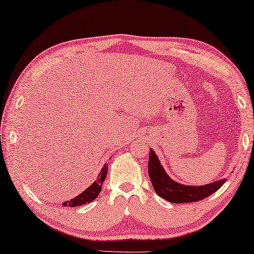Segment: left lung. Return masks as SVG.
Masks as SVG:
<instances>
[{
	"mask_svg": "<svg viewBox=\"0 0 254 254\" xmlns=\"http://www.w3.org/2000/svg\"><path fill=\"white\" fill-rule=\"evenodd\" d=\"M148 176L155 192L165 200L174 203L202 200L217 191L225 182V179L205 186H185L173 181L162 168L154 152L149 151Z\"/></svg>",
	"mask_w": 254,
	"mask_h": 254,
	"instance_id": "1",
	"label": "left lung"
}]
</instances>
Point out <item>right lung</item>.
Wrapping results in <instances>:
<instances>
[{"label":"right lung","mask_w":254,"mask_h":254,"mask_svg":"<svg viewBox=\"0 0 254 254\" xmlns=\"http://www.w3.org/2000/svg\"><path fill=\"white\" fill-rule=\"evenodd\" d=\"M107 172H108V168H107V165H105L103 166V169L101 170V172H100L97 181L93 182V184L91 185L88 189L83 191V192L81 194H78L77 197L70 199V200L65 201L63 203V206L76 207V206L84 205V203H88V202H91L92 200H94V199L98 197L100 191H101L103 181H105V179L107 177Z\"/></svg>","instance_id":"obj_1"}]
</instances>
